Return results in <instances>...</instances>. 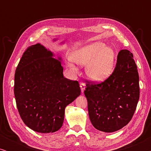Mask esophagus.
<instances>
[{"label":"esophagus","mask_w":151,"mask_h":151,"mask_svg":"<svg viewBox=\"0 0 151 151\" xmlns=\"http://www.w3.org/2000/svg\"><path fill=\"white\" fill-rule=\"evenodd\" d=\"M80 88H81V91H82V93H83L84 91L85 90V84L82 82V83L80 84Z\"/></svg>","instance_id":"34e87169"}]
</instances>
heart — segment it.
Here are the masks:
<instances>
[{
    "mask_svg": "<svg viewBox=\"0 0 151 151\" xmlns=\"http://www.w3.org/2000/svg\"><path fill=\"white\" fill-rule=\"evenodd\" d=\"M70 59L76 65L86 66V73L91 80L101 82L112 73L115 53L103 43L94 42L74 51ZM71 67L74 69L73 65H71Z\"/></svg>",
    "mask_w": 151,
    "mask_h": 151,
    "instance_id": "1",
    "label": "heart"
}]
</instances>
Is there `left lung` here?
<instances>
[{"label":"left lung","instance_id":"1","mask_svg":"<svg viewBox=\"0 0 151 151\" xmlns=\"http://www.w3.org/2000/svg\"><path fill=\"white\" fill-rule=\"evenodd\" d=\"M91 122L99 131L113 133L131 121L139 98V74L133 53L123 49L117 55L116 67L100 84H86Z\"/></svg>","mask_w":151,"mask_h":151}]
</instances>
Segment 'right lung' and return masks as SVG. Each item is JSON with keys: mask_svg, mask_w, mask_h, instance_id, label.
Here are the masks:
<instances>
[{"mask_svg": "<svg viewBox=\"0 0 151 151\" xmlns=\"http://www.w3.org/2000/svg\"><path fill=\"white\" fill-rule=\"evenodd\" d=\"M40 43L29 47L16 68L14 96L23 122L33 131L53 133L60 129L66 106L80 95L78 81L63 76L62 58Z\"/></svg>", "mask_w": 151, "mask_h": 151, "instance_id": "add662e5", "label": "right lung"}]
</instances>
